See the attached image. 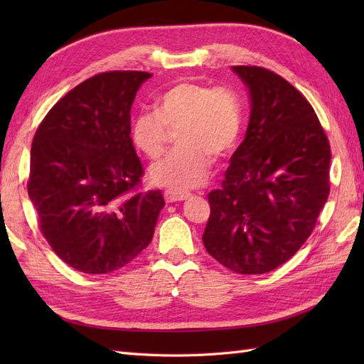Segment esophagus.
I'll return each instance as SVG.
<instances>
[{
	"label": "esophagus",
	"mask_w": 364,
	"mask_h": 364,
	"mask_svg": "<svg viewBox=\"0 0 364 364\" xmlns=\"http://www.w3.org/2000/svg\"><path fill=\"white\" fill-rule=\"evenodd\" d=\"M191 197V192L188 191H175V189H167L164 192V198L167 203H175V202H181V200H186Z\"/></svg>",
	"instance_id": "34e87169"
}]
</instances>
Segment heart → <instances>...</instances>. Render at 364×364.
Instances as JSON below:
<instances>
[{
    "instance_id": "b5f03b06",
    "label": "heart",
    "mask_w": 364,
    "mask_h": 364,
    "mask_svg": "<svg viewBox=\"0 0 364 364\" xmlns=\"http://www.w3.org/2000/svg\"><path fill=\"white\" fill-rule=\"evenodd\" d=\"M242 119V100L235 89L181 81L162 92L154 111L136 115L131 134L146 158L158 159L170 131H178V146L151 168V178L161 186L184 191L206 181L211 156L220 159L235 150Z\"/></svg>"
}]
</instances>
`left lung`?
I'll use <instances>...</instances> for the list:
<instances>
[{"label":"left lung","mask_w":364,"mask_h":364,"mask_svg":"<svg viewBox=\"0 0 364 364\" xmlns=\"http://www.w3.org/2000/svg\"><path fill=\"white\" fill-rule=\"evenodd\" d=\"M233 70L249 87L250 122L220 188L208 194L203 244L236 274H266L313 233L330 194V144L291 82L264 67Z\"/></svg>","instance_id":"left-lung-1"}]
</instances>
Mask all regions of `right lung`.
I'll list each match as a JSON object with an SVG mask.
<instances>
[{
	"instance_id": "obj_1",
	"label": "right lung",
	"mask_w": 364,
	"mask_h": 364,
	"mask_svg": "<svg viewBox=\"0 0 364 364\" xmlns=\"http://www.w3.org/2000/svg\"><path fill=\"white\" fill-rule=\"evenodd\" d=\"M149 72L112 70L82 81L38 125L28 194L53 252L84 274L128 266L150 244L161 191H141L131 106Z\"/></svg>"
}]
</instances>
